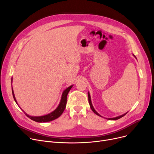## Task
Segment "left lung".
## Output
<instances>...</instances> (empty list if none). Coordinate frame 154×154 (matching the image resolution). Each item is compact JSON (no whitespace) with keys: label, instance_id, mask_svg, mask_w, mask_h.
<instances>
[{"label":"left lung","instance_id":"obj_1","mask_svg":"<svg viewBox=\"0 0 154 154\" xmlns=\"http://www.w3.org/2000/svg\"><path fill=\"white\" fill-rule=\"evenodd\" d=\"M134 56L135 57V56L134 55ZM88 103H89V104H90V106H91V109H92V110L95 113V114H96V115H97V116H100V117H102L99 114H98L97 112L96 111H95V110L94 109V107H93V106H92V102H91V95H90V94H89V92H88ZM127 113H125V114H123V115H122V116H119V117H114V118H108V119H108V120H117V119H119L120 118H121V117H124Z\"/></svg>","mask_w":154,"mask_h":154}]
</instances>
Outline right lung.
<instances>
[{"label": "right lung", "mask_w": 154, "mask_h": 154, "mask_svg": "<svg viewBox=\"0 0 154 154\" xmlns=\"http://www.w3.org/2000/svg\"><path fill=\"white\" fill-rule=\"evenodd\" d=\"M73 85H71L70 87H69L68 88H67L66 90H65L62 95V97H61V100L60 102V103L59 105V106L57 107V109L54 110L53 112H52L50 114H48L47 115L45 116H39V117H33V116H30L28 114H27L26 113L24 112L25 114L29 117L30 118L31 120L35 121V122H50V121L54 120L56 119H57L58 117H59L63 113V112L64 111L65 109H66V103H67V94L69 93V92L70 91V90L71 89V88L72 87ZM12 95H13V97L14 99V100L15 101V102L17 103V100L15 99V95H14V91L13 88H12Z\"/></svg>", "instance_id": "right-lung-1"}]
</instances>
